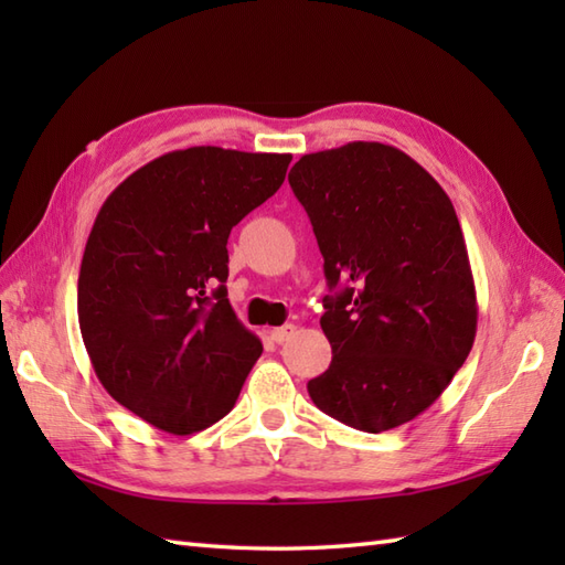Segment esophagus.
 Wrapping results in <instances>:
<instances>
[{
  "instance_id": "esophagus-1",
  "label": "esophagus",
  "mask_w": 565,
  "mask_h": 565,
  "mask_svg": "<svg viewBox=\"0 0 565 565\" xmlns=\"http://www.w3.org/2000/svg\"><path fill=\"white\" fill-rule=\"evenodd\" d=\"M294 332H296V326H281V328H271L269 330V338L276 342V344H284L286 340H291L294 338Z\"/></svg>"
}]
</instances>
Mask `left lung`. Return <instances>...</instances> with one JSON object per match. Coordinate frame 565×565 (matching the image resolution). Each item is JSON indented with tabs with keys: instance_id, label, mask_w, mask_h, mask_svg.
<instances>
[{
	"instance_id": "1",
	"label": "left lung",
	"mask_w": 565,
	"mask_h": 565,
	"mask_svg": "<svg viewBox=\"0 0 565 565\" xmlns=\"http://www.w3.org/2000/svg\"><path fill=\"white\" fill-rule=\"evenodd\" d=\"M289 184L313 225L332 347L308 381L322 413L386 431L425 413L476 340L478 303L456 211L435 177L383 142L303 154Z\"/></svg>"
}]
</instances>
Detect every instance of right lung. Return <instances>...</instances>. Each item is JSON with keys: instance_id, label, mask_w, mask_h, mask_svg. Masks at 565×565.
<instances>
[{"instance_id": "right-lung-1", "label": "right lung", "mask_w": 565, "mask_h": 565, "mask_svg": "<svg viewBox=\"0 0 565 565\" xmlns=\"http://www.w3.org/2000/svg\"><path fill=\"white\" fill-rule=\"evenodd\" d=\"M291 154L199 146L118 184L77 281L94 374L152 427L191 435L233 411L262 342L227 301V235L284 184Z\"/></svg>"}]
</instances>
